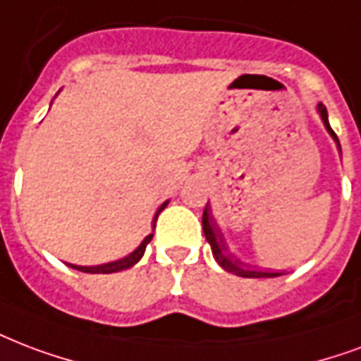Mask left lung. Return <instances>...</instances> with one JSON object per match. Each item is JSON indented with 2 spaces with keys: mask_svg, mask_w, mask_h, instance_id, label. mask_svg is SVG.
<instances>
[{
  "mask_svg": "<svg viewBox=\"0 0 361 361\" xmlns=\"http://www.w3.org/2000/svg\"><path fill=\"white\" fill-rule=\"evenodd\" d=\"M318 114H320L327 132L334 136V140L337 142V145H339L337 134L331 130L329 121H327V109L324 104H318ZM339 149H341V145H339ZM202 231H204L206 240H208V244L212 246V254H214L217 263L224 267L227 272H233V274H236V276H244V279H274V276H280V272H263V271H252V269H244L240 261L233 259V255H231V252L227 250V244H225L224 240V235H221V231H219V227L216 225V219H214V216H212L210 204H206L204 214H202Z\"/></svg>",
  "mask_w": 361,
  "mask_h": 361,
  "instance_id": "obj_1",
  "label": "left lung"
}]
</instances>
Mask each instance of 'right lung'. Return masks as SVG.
<instances>
[{"instance_id": "add662e5", "label": "right lung", "mask_w": 361, "mask_h": 361, "mask_svg": "<svg viewBox=\"0 0 361 361\" xmlns=\"http://www.w3.org/2000/svg\"><path fill=\"white\" fill-rule=\"evenodd\" d=\"M169 204V202H164V204L157 210L155 214V221H157V216L161 214L162 210H164V206ZM151 238H153V233L151 235H147L142 240V244L132 252L130 255H126V257H123V259H117V261H111V263H106V265H96V267H81V265H70L73 267V269H77V271H81V272H90V274H109V272H119V271H125V269H128V267L132 265H136L137 261L142 259V255H144L145 252V246L149 244Z\"/></svg>"}]
</instances>
